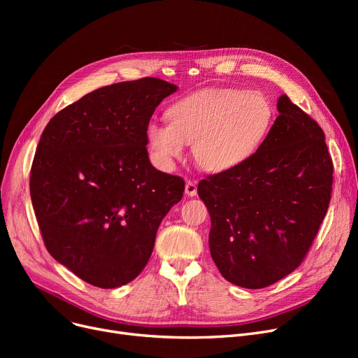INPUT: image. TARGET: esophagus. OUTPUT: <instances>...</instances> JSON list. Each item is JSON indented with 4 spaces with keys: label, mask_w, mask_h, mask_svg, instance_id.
I'll return each instance as SVG.
<instances>
[{
    "label": "esophagus",
    "mask_w": 358,
    "mask_h": 358,
    "mask_svg": "<svg viewBox=\"0 0 358 358\" xmlns=\"http://www.w3.org/2000/svg\"><path fill=\"white\" fill-rule=\"evenodd\" d=\"M185 194L194 197L197 194V182L193 180H189L185 182Z\"/></svg>",
    "instance_id": "esophagus-1"
}]
</instances>
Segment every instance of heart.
I'll list each match as a JSON object with an SVG mask.
<instances>
[{"label":"heart","mask_w":358,"mask_h":358,"mask_svg":"<svg viewBox=\"0 0 358 358\" xmlns=\"http://www.w3.org/2000/svg\"><path fill=\"white\" fill-rule=\"evenodd\" d=\"M169 123L152 120L145 130L155 162L169 169L193 143L199 166L223 173L248 162L264 145L274 123L266 94L248 90H212L185 97L168 108Z\"/></svg>","instance_id":"1"}]
</instances>
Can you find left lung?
Masks as SVG:
<instances>
[{
  "mask_svg": "<svg viewBox=\"0 0 358 358\" xmlns=\"http://www.w3.org/2000/svg\"><path fill=\"white\" fill-rule=\"evenodd\" d=\"M278 117L243 165L199 182L220 274L245 289L274 285L308 255L328 212L334 164L324 130L281 96Z\"/></svg>",
  "mask_w": 358,
  "mask_h": 358,
  "instance_id": "8db88e82",
  "label": "left lung"
}]
</instances>
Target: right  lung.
<instances>
[{
  "label": "right lung",
  "mask_w": 358,
  "mask_h": 358,
  "mask_svg": "<svg viewBox=\"0 0 358 358\" xmlns=\"http://www.w3.org/2000/svg\"><path fill=\"white\" fill-rule=\"evenodd\" d=\"M177 91L159 78L99 88L50 119L30 169V196L49 254L87 283L115 289L148 264L184 180L148 158L145 130Z\"/></svg>",
  "instance_id": "1"
}]
</instances>
